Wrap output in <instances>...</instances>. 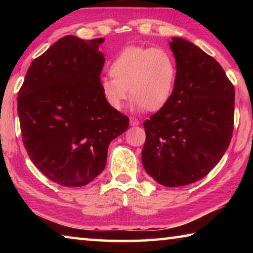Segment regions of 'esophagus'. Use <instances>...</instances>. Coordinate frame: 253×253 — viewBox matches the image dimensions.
<instances>
[{
	"mask_svg": "<svg viewBox=\"0 0 253 253\" xmlns=\"http://www.w3.org/2000/svg\"><path fill=\"white\" fill-rule=\"evenodd\" d=\"M129 124H130V126L135 127V126H138L139 124H140V122H139L138 119H137V118H135V117H130V119H129Z\"/></svg>",
	"mask_w": 253,
	"mask_h": 253,
	"instance_id": "34e87169",
	"label": "esophagus"
}]
</instances>
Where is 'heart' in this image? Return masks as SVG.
Here are the masks:
<instances>
[{
    "mask_svg": "<svg viewBox=\"0 0 253 253\" xmlns=\"http://www.w3.org/2000/svg\"><path fill=\"white\" fill-rule=\"evenodd\" d=\"M109 74L100 79V90L110 108H123L129 88L132 110L156 111L172 97L177 71L168 51L128 46L110 63Z\"/></svg>",
    "mask_w": 253,
    "mask_h": 253,
    "instance_id": "obj_1",
    "label": "heart"
}]
</instances>
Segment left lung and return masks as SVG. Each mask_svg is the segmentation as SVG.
Wrapping results in <instances>:
<instances>
[{"label": "left lung", "mask_w": 253, "mask_h": 253, "mask_svg": "<svg viewBox=\"0 0 253 253\" xmlns=\"http://www.w3.org/2000/svg\"><path fill=\"white\" fill-rule=\"evenodd\" d=\"M176 81L168 104L144 123L143 166L168 187L207 176L228 149L234 87L215 59L192 42L172 38Z\"/></svg>", "instance_id": "8db88e82"}]
</instances>
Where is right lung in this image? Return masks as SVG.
I'll use <instances>...</instances> for the list:
<instances>
[{
  "mask_svg": "<svg viewBox=\"0 0 253 253\" xmlns=\"http://www.w3.org/2000/svg\"><path fill=\"white\" fill-rule=\"evenodd\" d=\"M105 39H59L34 59L18 97L24 147L54 183L84 186L104 170L108 146L125 132L127 116L100 90Z\"/></svg>",
  "mask_w": 253,
  "mask_h": 253,
  "instance_id": "right-lung-1",
  "label": "right lung"
}]
</instances>
